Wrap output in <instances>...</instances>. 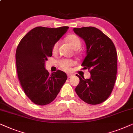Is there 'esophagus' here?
Returning <instances> with one entry per match:
<instances>
[{
    "mask_svg": "<svg viewBox=\"0 0 133 133\" xmlns=\"http://www.w3.org/2000/svg\"><path fill=\"white\" fill-rule=\"evenodd\" d=\"M72 74H68V77L69 78H70L71 77H72Z\"/></svg>",
    "mask_w": 133,
    "mask_h": 133,
    "instance_id": "obj_1",
    "label": "esophagus"
}]
</instances>
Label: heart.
Here are the masks:
<instances>
[{
  "mask_svg": "<svg viewBox=\"0 0 133 133\" xmlns=\"http://www.w3.org/2000/svg\"><path fill=\"white\" fill-rule=\"evenodd\" d=\"M67 41H68L74 50H78L81 47V42L80 39L77 36L75 35H68L65 38ZM58 47H59V42H56L52 47V53L54 54L57 52ZM58 65L61 69L63 70H68L70 67L75 64V61L72 59H63L58 61Z\"/></svg>",
  "mask_w": 133,
  "mask_h": 133,
  "instance_id": "b5f03b06",
  "label": "heart"
}]
</instances>
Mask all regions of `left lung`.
<instances>
[{
	"label": "left lung",
	"instance_id": "left-lung-1",
	"mask_svg": "<svg viewBox=\"0 0 133 133\" xmlns=\"http://www.w3.org/2000/svg\"><path fill=\"white\" fill-rule=\"evenodd\" d=\"M74 31L84 41L86 55L81 65L89 70V79L81 78L75 92L81 100L97 105L108 98L117 75V52L114 43L102 31L94 26L74 28Z\"/></svg>",
	"mask_w": 133,
	"mask_h": 133
}]
</instances>
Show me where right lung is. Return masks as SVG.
Segmentation results:
<instances>
[{
	"label": "right lung",
	"mask_w": 133,
	"mask_h": 133,
	"mask_svg": "<svg viewBox=\"0 0 133 133\" xmlns=\"http://www.w3.org/2000/svg\"><path fill=\"white\" fill-rule=\"evenodd\" d=\"M69 26H37L23 37L16 52L18 78L26 96L38 105L53 102L68 79L58 70L50 75L45 69L47 58L52 55L53 45L66 33Z\"/></svg>",
	"instance_id": "right-lung-1"
}]
</instances>
